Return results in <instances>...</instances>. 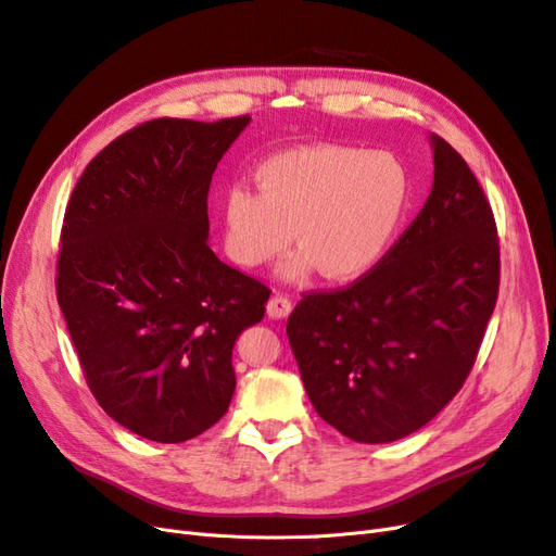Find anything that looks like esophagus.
<instances>
[{"mask_svg": "<svg viewBox=\"0 0 556 556\" xmlns=\"http://www.w3.org/2000/svg\"><path fill=\"white\" fill-rule=\"evenodd\" d=\"M266 313H268V317H274V319L288 317L292 313V301L288 296H282V294H274L271 299H268Z\"/></svg>", "mask_w": 556, "mask_h": 556, "instance_id": "1", "label": "esophagus"}]
</instances>
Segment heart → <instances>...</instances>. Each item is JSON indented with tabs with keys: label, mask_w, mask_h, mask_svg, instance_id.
Listing matches in <instances>:
<instances>
[{
	"label": "heart",
	"mask_w": 556,
	"mask_h": 556,
	"mask_svg": "<svg viewBox=\"0 0 556 556\" xmlns=\"http://www.w3.org/2000/svg\"><path fill=\"white\" fill-rule=\"evenodd\" d=\"M260 190L231 185L223 201L225 243L233 262L264 266L292 243L282 276L311 268L331 280L357 278L390 248L408 206V176L387 150L336 143L299 146L264 160Z\"/></svg>",
	"instance_id": "obj_1"
}]
</instances>
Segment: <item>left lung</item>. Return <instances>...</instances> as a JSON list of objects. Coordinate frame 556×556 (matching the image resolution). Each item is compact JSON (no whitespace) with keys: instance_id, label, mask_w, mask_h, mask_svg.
I'll list each match as a JSON object with an SVG mask.
<instances>
[{"instance_id":"8db88e82","label":"left lung","mask_w":556,"mask_h":556,"mask_svg":"<svg viewBox=\"0 0 556 556\" xmlns=\"http://www.w3.org/2000/svg\"><path fill=\"white\" fill-rule=\"evenodd\" d=\"M433 188L371 271L306 292L288 339L317 415L357 443H392L439 415L476 364L496 306V220L478 178L431 137Z\"/></svg>"}]
</instances>
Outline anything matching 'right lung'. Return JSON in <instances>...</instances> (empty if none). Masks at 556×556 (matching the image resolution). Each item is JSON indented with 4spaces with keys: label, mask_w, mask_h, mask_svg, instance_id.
<instances>
[{
    "label": "right lung",
    "mask_w": 556,
    "mask_h": 556,
    "mask_svg": "<svg viewBox=\"0 0 556 556\" xmlns=\"http://www.w3.org/2000/svg\"><path fill=\"white\" fill-rule=\"evenodd\" d=\"M248 123L137 125L64 211L55 288L80 368L106 415L148 441H190L227 413L233 343L271 294L206 243L213 172Z\"/></svg>",
    "instance_id": "add662e5"
}]
</instances>
